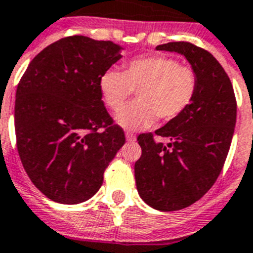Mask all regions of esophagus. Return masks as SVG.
<instances>
[{"label": "esophagus", "mask_w": 253, "mask_h": 253, "mask_svg": "<svg viewBox=\"0 0 253 253\" xmlns=\"http://www.w3.org/2000/svg\"><path fill=\"white\" fill-rule=\"evenodd\" d=\"M125 135H126V139L128 140V142H134V140L136 139V136H135L132 132H130V131H126V132H125Z\"/></svg>", "instance_id": "obj_1"}]
</instances>
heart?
I'll return each instance as SVG.
<instances>
[{
	"label": "heart",
	"mask_w": 253,
	"mask_h": 253,
	"mask_svg": "<svg viewBox=\"0 0 253 253\" xmlns=\"http://www.w3.org/2000/svg\"><path fill=\"white\" fill-rule=\"evenodd\" d=\"M98 87L111 110H119L132 90H138V101L122 107L115 122L126 130L139 131L152 126L158 118L167 122L184 113L196 95L198 75L173 58L150 55L127 62L123 73L106 70Z\"/></svg>",
	"instance_id": "b5f03b06"
}]
</instances>
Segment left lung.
Here are the masks:
<instances>
[{
	"label": "left lung",
	"instance_id": "8db88e82",
	"mask_svg": "<svg viewBox=\"0 0 253 253\" xmlns=\"http://www.w3.org/2000/svg\"><path fill=\"white\" fill-rule=\"evenodd\" d=\"M157 50L178 53L198 75L190 107L155 135L140 134L142 157L135 163L139 196L158 211H178L194 204L220 173L236 125V99L228 75L211 53L188 42H169Z\"/></svg>",
	"mask_w": 253,
	"mask_h": 253
}]
</instances>
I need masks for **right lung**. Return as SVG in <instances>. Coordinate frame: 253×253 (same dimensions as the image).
I'll use <instances>...</instances> for the list:
<instances>
[{
  "label": "right lung",
  "instance_id": "add662e5",
  "mask_svg": "<svg viewBox=\"0 0 253 253\" xmlns=\"http://www.w3.org/2000/svg\"><path fill=\"white\" fill-rule=\"evenodd\" d=\"M122 50L111 41L66 37L37 54L19 81V158L33 184L53 202L78 204L95 195L106 167L126 142L98 87Z\"/></svg>",
  "mask_w": 253,
  "mask_h": 253
}]
</instances>
